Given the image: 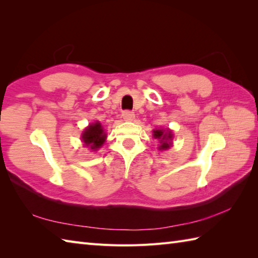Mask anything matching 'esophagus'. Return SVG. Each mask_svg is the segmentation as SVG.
I'll use <instances>...</instances> for the list:
<instances>
[{"label":"esophagus","mask_w":258,"mask_h":258,"mask_svg":"<svg viewBox=\"0 0 258 258\" xmlns=\"http://www.w3.org/2000/svg\"><path fill=\"white\" fill-rule=\"evenodd\" d=\"M122 117L125 119V120H133L134 119V117H135V115H134V113L133 112H131V111H124L123 113H122Z\"/></svg>","instance_id":"esophagus-1"}]
</instances>
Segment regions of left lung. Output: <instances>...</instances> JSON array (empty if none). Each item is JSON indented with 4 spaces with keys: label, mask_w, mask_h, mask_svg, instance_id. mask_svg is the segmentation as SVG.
Listing matches in <instances>:
<instances>
[{
    "label": "left lung",
    "mask_w": 258,
    "mask_h": 258,
    "mask_svg": "<svg viewBox=\"0 0 258 258\" xmlns=\"http://www.w3.org/2000/svg\"><path fill=\"white\" fill-rule=\"evenodd\" d=\"M153 136L160 141L161 145L158 146V150L166 151L172 146L173 133L171 130H154L153 131Z\"/></svg>",
    "instance_id": "obj_1"
}]
</instances>
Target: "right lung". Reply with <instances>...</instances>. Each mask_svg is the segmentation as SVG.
Returning a JSON list of instances; mask_svg holds the SVG:
<instances>
[{
	"label": "right lung",
	"instance_id": "1",
	"mask_svg": "<svg viewBox=\"0 0 258 258\" xmlns=\"http://www.w3.org/2000/svg\"><path fill=\"white\" fill-rule=\"evenodd\" d=\"M82 141L86 147L92 151H97L106 140V134L104 132L102 124L98 122L90 124L82 133Z\"/></svg>",
	"mask_w": 258,
	"mask_h": 258
}]
</instances>
